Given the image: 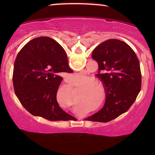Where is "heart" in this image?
Instances as JSON below:
<instances>
[{"instance_id":"b5f03b06","label":"heart","mask_w":155,"mask_h":155,"mask_svg":"<svg viewBox=\"0 0 155 155\" xmlns=\"http://www.w3.org/2000/svg\"><path fill=\"white\" fill-rule=\"evenodd\" d=\"M98 86H101L99 82H90V83H89L88 84H87L86 87L90 88V87H98ZM89 92H90L91 93H94L96 92V90H95V88H91L90 90H89Z\"/></svg>"}]
</instances>
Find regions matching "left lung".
<instances>
[{
  "mask_svg": "<svg viewBox=\"0 0 155 155\" xmlns=\"http://www.w3.org/2000/svg\"><path fill=\"white\" fill-rule=\"evenodd\" d=\"M92 58L99 65L97 76L106 92L104 107L88 117L92 121L108 122L126 112L141 89L138 58L129 45L118 39H109L94 48Z\"/></svg>",
  "mask_w": 155,
  "mask_h": 155,
  "instance_id": "1",
  "label": "left lung"
}]
</instances>
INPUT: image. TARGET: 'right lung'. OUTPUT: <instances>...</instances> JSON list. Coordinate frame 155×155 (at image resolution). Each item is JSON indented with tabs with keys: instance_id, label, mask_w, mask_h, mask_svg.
Masks as SVG:
<instances>
[{
	"instance_id": "add662e5",
	"label": "right lung",
	"mask_w": 155,
	"mask_h": 155,
	"mask_svg": "<svg viewBox=\"0 0 155 155\" xmlns=\"http://www.w3.org/2000/svg\"><path fill=\"white\" fill-rule=\"evenodd\" d=\"M64 72L73 71L64 49L54 39L40 37L25 44L17 56L12 75L15 93L25 109L51 121L71 120L56 99Z\"/></svg>"
}]
</instances>
